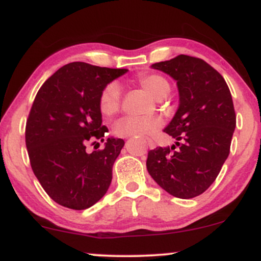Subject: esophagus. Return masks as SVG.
Wrapping results in <instances>:
<instances>
[{
  "label": "esophagus",
  "mask_w": 261,
  "mask_h": 261,
  "mask_svg": "<svg viewBox=\"0 0 261 261\" xmlns=\"http://www.w3.org/2000/svg\"><path fill=\"white\" fill-rule=\"evenodd\" d=\"M147 143H148V147L149 148H154V143L152 142L151 140H147Z\"/></svg>",
  "instance_id": "34e87169"
}]
</instances>
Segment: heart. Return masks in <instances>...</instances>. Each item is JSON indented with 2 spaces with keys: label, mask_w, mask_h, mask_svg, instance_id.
<instances>
[{
  "label": "heart",
  "mask_w": 261,
  "mask_h": 261,
  "mask_svg": "<svg viewBox=\"0 0 261 261\" xmlns=\"http://www.w3.org/2000/svg\"><path fill=\"white\" fill-rule=\"evenodd\" d=\"M139 83L155 99L166 98L169 93V83L160 74H142ZM120 87L115 82L103 88L99 95V110L104 116H113L120 108ZM162 124L157 116H126L116 122L115 134L121 137H145L151 135Z\"/></svg>",
  "instance_id": "1"
}]
</instances>
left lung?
I'll return each mask as SVG.
<instances>
[{
  "label": "left lung",
  "mask_w": 261,
  "mask_h": 261,
  "mask_svg": "<svg viewBox=\"0 0 261 261\" xmlns=\"http://www.w3.org/2000/svg\"><path fill=\"white\" fill-rule=\"evenodd\" d=\"M176 81L179 107L164 128L176 141L172 149L148 152L149 175L170 195L191 199L207 190L229 154L236 113L226 81L201 59L188 55L153 64Z\"/></svg>",
  "instance_id": "1"
}]
</instances>
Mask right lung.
I'll return each mask as SVG.
<instances>
[{"label":"right lung","mask_w":261,"mask_h":261,"mask_svg":"<svg viewBox=\"0 0 261 261\" xmlns=\"http://www.w3.org/2000/svg\"><path fill=\"white\" fill-rule=\"evenodd\" d=\"M127 72L86 62L59 68L40 87L25 127L31 166L46 194L72 210L91 207L106 195L113 164L125 142L108 137L101 151L87 153V142L104 141L99 95Z\"/></svg>","instance_id":"1"}]
</instances>
